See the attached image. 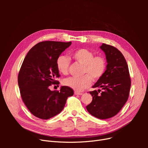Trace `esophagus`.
I'll return each instance as SVG.
<instances>
[{
	"mask_svg": "<svg viewBox=\"0 0 148 148\" xmlns=\"http://www.w3.org/2000/svg\"><path fill=\"white\" fill-rule=\"evenodd\" d=\"M74 94L77 95H83V93H80L79 92H75Z\"/></svg>",
	"mask_w": 148,
	"mask_h": 148,
	"instance_id": "obj_1",
	"label": "esophagus"
}]
</instances>
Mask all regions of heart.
Returning <instances> with one entry per match:
<instances>
[{"instance_id":"obj_1","label":"heart","mask_w":148,"mask_h":148,"mask_svg":"<svg viewBox=\"0 0 148 148\" xmlns=\"http://www.w3.org/2000/svg\"><path fill=\"white\" fill-rule=\"evenodd\" d=\"M74 60L83 65V74L82 77H71L64 80L65 86L74 90L80 92L90 86L92 79L95 80L100 79L106 70V61L101 56L94 57L92 51L86 49H77L71 53ZM70 65V60L65 56L61 55L56 60L58 71L62 74H67Z\"/></svg>"}]
</instances>
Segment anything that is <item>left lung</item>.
<instances>
[{"label": "left lung", "mask_w": 148, "mask_h": 148, "mask_svg": "<svg viewBox=\"0 0 148 148\" xmlns=\"http://www.w3.org/2000/svg\"><path fill=\"white\" fill-rule=\"evenodd\" d=\"M106 54L107 65L103 77L92 88H101L90 92L92 102L88 112L100 119L110 118L118 114L129 97L131 79L128 65L122 53L114 47L103 44L99 47Z\"/></svg>", "instance_id": "8db88e82"}]
</instances>
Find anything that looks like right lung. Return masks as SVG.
<instances>
[{
	"label": "right lung",
	"mask_w": 148,
	"mask_h": 148,
	"mask_svg": "<svg viewBox=\"0 0 148 148\" xmlns=\"http://www.w3.org/2000/svg\"><path fill=\"white\" fill-rule=\"evenodd\" d=\"M71 42L43 41L39 42L27 53L18 76L21 98L30 113L42 119H49L64 109L68 97L73 90L61 86L60 90L52 91L51 84H59L55 79L60 77L56 60Z\"/></svg>",
	"instance_id": "obj_1"
}]
</instances>
